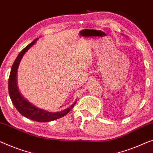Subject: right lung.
I'll use <instances>...</instances> for the list:
<instances>
[{
  "label": "right lung",
  "mask_w": 153,
  "mask_h": 153,
  "mask_svg": "<svg viewBox=\"0 0 153 153\" xmlns=\"http://www.w3.org/2000/svg\"><path fill=\"white\" fill-rule=\"evenodd\" d=\"M37 39L34 40L32 42L27 45L26 47H25L20 53L18 54L16 59L14 62H13L12 67H11L10 77H9V82H8V88H9V94H10V98L13 105L17 109L22 115L28 119L31 120L36 121V122H51L55 120L59 119V118L62 117L74 108V106L76 103V101L72 104L69 108L65 109V111H60V112L57 113H50L42 109H40L31 104L30 102H29L26 99H25L22 95L20 94L19 91L17 87L16 83V73L17 69L19 65V63L21 60V59L23 56V55L25 53V52L30 49L31 47L35 44Z\"/></svg>",
  "instance_id": "1"
}]
</instances>
